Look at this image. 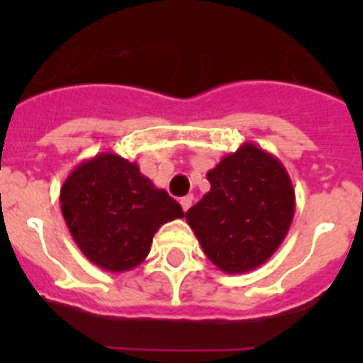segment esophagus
I'll return each instance as SVG.
<instances>
[{
    "label": "esophagus",
    "instance_id": "1",
    "mask_svg": "<svg viewBox=\"0 0 363 363\" xmlns=\"http://www.w3.org/2000/svg\"><path fill=\"white\" fill-rule=\"evenodd\" d=\"M179 205H182V209H184L185 213H187V211L191 209V205H192V196L182 198V200H179Z\"/></svg>",
    "mask_w": 363,
    "mask_h": 363
}]
</instances>
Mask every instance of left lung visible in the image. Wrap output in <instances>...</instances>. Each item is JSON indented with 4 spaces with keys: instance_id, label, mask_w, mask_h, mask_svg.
<instances>
[{
    "instance_id": "obj_1",
    "label": "left lung",
    "mask_w": 363,
    "mask_h": 363,
    "mask_svg": "<svg viewBox=\"0 0 363 363\" xmlns=\"http://www.w3.org/2000/svg\"><path fill=\"white\" fill-rule=\"evenodd\" d=\"M211 191L185 220L220 271L243 274L264 265L285 240L294 216V189L284 163L243 143L207 172Z\"/></svg>"
}]
</instances>
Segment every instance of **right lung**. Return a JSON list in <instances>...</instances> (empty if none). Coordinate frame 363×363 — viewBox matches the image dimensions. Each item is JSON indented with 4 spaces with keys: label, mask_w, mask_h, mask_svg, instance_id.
Masks as SVG:
<instances>
[{
    "label": "right lung",
    "mask_w": 363,
    "mask_h": 363,
    "mask_svg": "<svg viewBox=\"0 0 363 363\" xmlns=\"http://www.w3.org/2000/svg\"><path fill=\"white\" fill-rule=\"evenodd\" d=\"M62 213L79 251L99 269L125 272L150 251L163 223L184 218L182 205L114 152L79 163L60 191Z\"/></svg>",
    "instance_id": "obj_1"
}]
</instances>
